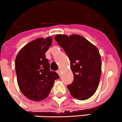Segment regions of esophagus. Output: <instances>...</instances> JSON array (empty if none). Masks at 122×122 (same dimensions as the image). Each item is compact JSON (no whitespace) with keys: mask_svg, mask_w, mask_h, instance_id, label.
<instances>
[{"mask_svg":"<svg viewBox=\"0 0 122 122\" xmlns=\"http://www.w3.org/2000/svg\"><path fill=\"white\" fill-rule=\"evenodd\" d=\"M57 73L58 74V75H59L60 76L61 75V71L60 69H58V71H57Z\"/></svg>","mask_w":122,"mask_h":122,"instance_id":"obj_1","label":"esophagus"}]
</instances>
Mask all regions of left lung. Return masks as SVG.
Listing matches in <instances>:
<instances>
[{
    "label": "left lung",
    "mask_w": 122,
    "mask_h": 122,
    "mask_svg": "<svg viewBox=\"0 0 122 122\" xmlns=\"http://www.w3.org/2000/svg\"><path fill=\"white\" fill-rule=\"evenodd\" d=\"M54 39L71 61L74 77L67 88L73 97L81 100L90 98L100 81L102 60L96 46L79 35H57Z\"/></svg>",
    "instance_id": "left-lung-1"
}]
</instances>
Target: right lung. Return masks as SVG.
Masks as SVG:
<instances>
[{"mask_svg":"<svg viewBox=\"0 0 122 122\" xmlns=\"http://www.w3.org/2000/svg\"><path fill=\"white\" fill-rule=\"evenodd\" d=\"M52 43V38H38L26 44L18 53L15 62L18 84L22 93L34 101L46 99L55 80L60 78L50 70L45 53Z\"/></svg>","mask_w":122,"mask_h":122,"instance_id":"add662e5","label":"right lung"}]
</instances>
